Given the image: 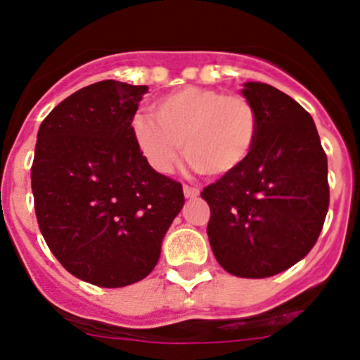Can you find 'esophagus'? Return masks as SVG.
Returning <instances> with one entry per match:
<instances>
[{
  "label": "esophagus",
  "mask_w": 360,
  "mask_h": 360,
  "mask_svg": "<svg viewBox=\"0 0 360 360\" xmlns=\"http://www.w3.org/2000/svg\"><path fill=\"white\" fill-rule=\"evenodd\" d=\"M184 194L187 199H194L199 195V188L192 187V185H184Z\"/></svg>",
  "instance_id": "esophagus-1"
}]
</instances>
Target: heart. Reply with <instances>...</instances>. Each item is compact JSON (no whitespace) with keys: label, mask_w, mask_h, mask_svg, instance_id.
Returning <instances> with one entry per match:
<instances>
[{"label":"heart","mask_w":360,"mask_h":360,"mask_svg":"<svg viewBox=\"0 0 360 360\" xmlns=\"http://www.w3.org/2000/svg\"><path fill=\"white\" fill-rule=\"evenodd\" d=\"M154 119L131 122L138 150L161 175L175 169L180 145L185 159L205 176L231 175L250 158L259 136V113L243 94L212 87H184L158 99Z\"/></svg>","instance_id":"obj_1"}]
</instances>
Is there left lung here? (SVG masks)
Instances as JSON below:
<instances>
[{
	"label": "left lung",
	"instance_id": "obj_1",
	"mask_svg": "<svg viewBox=\"0 0 360 360\" xmlns=\"http://www.w3.org/2000/svg\"><path fill=\"white\" fill-rule=\"evenodd\" d=\"M259 113L248 161L202 188L217 262L240 278L285 271L313 248L329 208L327 155L311 115L278 89L247 82Z\"/></svg>",
	"mask_w": 360,
	"mask_h": 360
}]
</instances>
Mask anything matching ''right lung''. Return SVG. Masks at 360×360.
Instances as JSON below:
<instances>
[{
	"mask_svg": "<svg viewBox=\"0 0 360 360\" xmlns=\"http://www.w3.org/2000/svg\"><path fill=\"white\" fill-rule=\"evenodd\" d=\"M147 85L103 80L44 119L31 166L38 226L77 278L117 289L155 268L184 206L181 184L150 168L131 122Z\"/></svg>",
	"mask_w": 360,
	"mask_h": 360,
	"instance_id": "1",
	"label": "right lung"
}]
</instances>
